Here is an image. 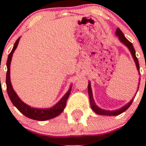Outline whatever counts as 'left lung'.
I'll return each mask as SVG.
<instances>
[{
	"label": "left lung",
	"instance_id": "1",
	"mask_svg": "<svg viewBox=\"0 0 146 146\" xmlns=\"http://www.w3.org/2000/svg\"><path fill=\"white\" fill-rule=\"evenodd\" d=\"M115 34H116V36H118V38H119L120 41H121L123 44L126 45V47L129 48V50H130L131 55H132L134 60H135V64H136L137 69V70L140 72V66H139L138 59H137V58L136 57V55H135V50L133 47V45H132V44H131V42H130L126 38V37H125L123 32L121 31V30H120L118 28L116 29ZM140 81H139V85H140ZM88 96H89V99H90V104H91V109H92L96 113V114H99V115H117L121 114L122 113L126 111V110L128 109V108L131 106V103H132V102H133V99H132L131 101L128 103V104H126L125 106L122 107L121 109L116 110H112V111H110V110H102L100 108H99V107L95 104L94 97H93V94H92V91H91V82H88Z\"/></svg>",
	"mask_w": 146,
	"mask_h": 146
}]
</instances>
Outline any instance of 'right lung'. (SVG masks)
Returning a JSON list of instances; mask_svg holds the SVG:
<instances>
[{"instance_id": "1", "label": "right lung", "mask_w": 146, "mask_h": 146, "mask_svg": "<svg viewBox=\"0 0 146 146\" xmlns=\"http://www.w3.org/2000/svg\"><path fill=\"white\" fill-rule=\"evenodd\" d=\"M20 38H18L15 45L13 47L11 52H10L9 56H8L7 62H6V66H7V72H6V90H7L8 95L9 96V99H11L12 104L17 108V110L20 113H23L24 115L29 118H31L36 121H46V120L51 119L55 117L58 116L62 112L64 111V108L66 107V101L69 96V94L72 90V86L69 91H67L66 94L61 98L60 101L55 104L53 107L47 109H39V108H34L28 106V104L23 102L21 99L19 98V96L17 95L16 92L14 91L12 86H11V80H10V64H11V58L15 50L17 47L18 43L20 41Z\"/></svg>"}]
</instances>
